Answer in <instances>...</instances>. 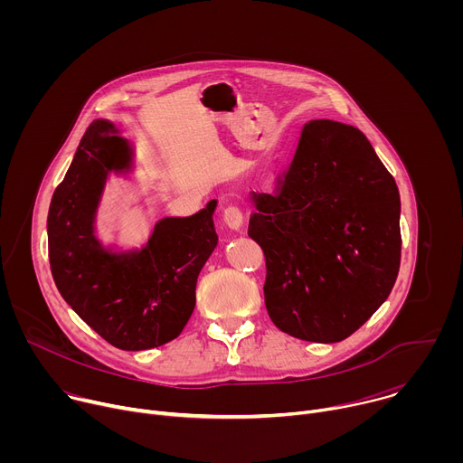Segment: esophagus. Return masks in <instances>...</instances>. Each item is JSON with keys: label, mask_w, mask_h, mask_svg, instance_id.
Wrapping results in <instances>:
<instances>
[{"label": "esophagus", "mask_w": 463, "mask_h": 463, "mask_svg": "<svg viewBox=\"0 0 463 463\" xmlns=\"http://www.w3.org/2000/svg\"><path fill=\"white\" fill-rule=\"evenodd\" d=\"M223 223L231 231H241V227H243V213L238 207H234V205L227 207L223 211Z\"/></svg>", "instance_id": "esophagus-1"}]
</instances>
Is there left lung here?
Instances as JSON below:
<instances>
[{"instance_id":"8db88e82","label":"left lung","mask_w":463,"mask_h":463,"mask_svg":"<svg viewBox=\"0 0 463 463\" xmlns=\"http://www.w3.org/2000/svg\"><path fill=\"white\" fill-rule=\"evenodd\" d=\"M250 200L275 326L309 343L350 337L388 298L402 260L400 190L370 141L350 124L309 120L277 192Z\"/></svg>"}]
</instances>
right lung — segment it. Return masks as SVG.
<instances>
[{
	"label": "right lung",
	"instance_id": "obj_1",
	"mask_svg": "<svg viewBox=\"0 0 463 463\" xmlns=\"http://www.w3.org/2000/svg\"><path fill=\"white\" fill-rule=\"evenodd\" d=\"M134 159L113 122L93 120L52 194L47 240L63 300L115 348L141 352L174 341L188 322L197 275L218 245V202L186 218L159 220L141 249L104 245L95 222L106 183L111 174L128 175Z\"/></svg>",
	"mask_w": 463,
	"mask_h": 463
}]
</instances>
